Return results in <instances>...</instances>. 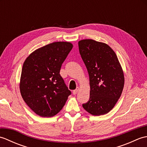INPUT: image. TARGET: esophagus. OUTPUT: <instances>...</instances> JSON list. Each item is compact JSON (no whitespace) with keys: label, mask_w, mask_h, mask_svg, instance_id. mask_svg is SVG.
Here are the masks:
<instances>
[{"label":"esophagus","mask_w":147,"mask_h":147,"mask_svg":"<svg viewBox=\"0 0 147 147\" xmlns=\"http://www.w3.org/2000/svg\"><path fill=\"white\" fill-rule=\"evenodd\" d=\"M78 91H79V88H77L76 90H73V93L74 95H76V94H77L78 93Z\"/></svg>","instance_id":"1"}]
</instances>
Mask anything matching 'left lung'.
I'll use <instances>...</instances> for the list:
<instances>
[{
    "instance_id": "1",
    "label": "left lung",
    "mask_w": 147,
    "mask_h": 147,
    "mask_svg": "<svg viewBox=\"0 0 147 147\" xmlns=\"http://www.w3.org/2000/svg\"><path fill=\"white\" fill-rule=\"evenodd\" d=\"M78 46L90 85L89 100L83 107L93 115L107 114L114 107L124 88V74L117 55L108 45L92 39L81 40Z\"/></svg>"
}]
</instances>
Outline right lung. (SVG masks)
<instances>
[{
	"label": "right lung",
	"instance_id": "add662e5",
	"mask_svg": "<svg viewBox=\"0 0 147 147\" xmlns=\"http://www.w3.org/2000/svg\"><path fill=\"white\" fill-rule=\"evenodd\" d=\"M72 48L69 42L50 43L36 49L24 62L21 94L29 107L40 116L57 114L71 94L59 73Z\"/></svg>",
	"mask_w": 147,
	"mask_h": 147
}]
</instances>
